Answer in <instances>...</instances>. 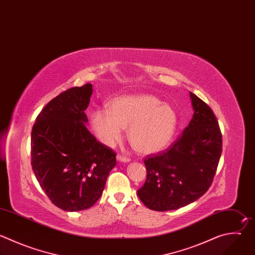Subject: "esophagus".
Returning a JSON list of instances; mask_svg holds the SVG:
<instances>
[{
  "label": "esophagus",
  "mask_w": 255,
  "mask_h": 255,
  "mask_svg": "<svg viewBox=\"0 0 255 255\" xmlns=\"http://www.w3.org/2000/svg\"><path fill=\"white\" fill-rule=\"evenodd\" d=\"M117 160H118V161H121V162H129L131 159H130L129 157H127V156L118 154V155H117Z\"/></svg>",
  "instance_id": "esophagus-1"
}]
</instances>
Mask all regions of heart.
I'll return each mask as SVG.
<instances>
[{
    "label": "heart",
    "mask_w": 255,
    "mask_h": 255,
    "mask_svg": "<svg viewBox=\"0 0 255 255\" xmlns=\"http://www.w3.org/2000/svg\"><path fill=\"white\" fill-rule=\"evenodd\" d=\"M108 109L91 114V126L99 140L113 145L122 137L123 128L132 146L142 154H154L170 144L177 127L175 110L147 94L113 99Z\"/></svg>",
    "instance_id": "obj_1"
}]
</instances>
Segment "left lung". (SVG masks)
Wrapping results in <instances>:
<instances>
[{
    "label": "left lung",
    "instance_id": "left-lung-1",
    "mask_svg": "<svg viewBox=\"0 0 255 255\" xmlns=\"http://www.w3.org/2000/svg\"><path fill=\"white\" fill-rule=\"evenodd\" d=\"M194 109L189 125L166 150L144 158L147 177L137 191L156 211L186 206L211 186L222 152V134L211 108L190 92Z\"/></svg>",
    "mask_w": 255,
    "mask_h": 255
}]
</instances>
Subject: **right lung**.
I'll use <instances>...</instances> for the list:
<instances>
[{
    "label": "right lung",
    "mask_w": 255,
    "mask_h": 255,
    "mask_svg": "<svg viewBox=\"0 0 255 255\" xmlns=\"http://www.w3.org/2000/svg\"><path fill=\"white\" fill-rule=\"evenodd\" d=\"M93 89L87 83L52 99L32 128L31 165L51 202L65 211L93 206L116 165V153L87 129Z\"/></svg>",
    "instance_id": "obj_1"
}]
</instances>
